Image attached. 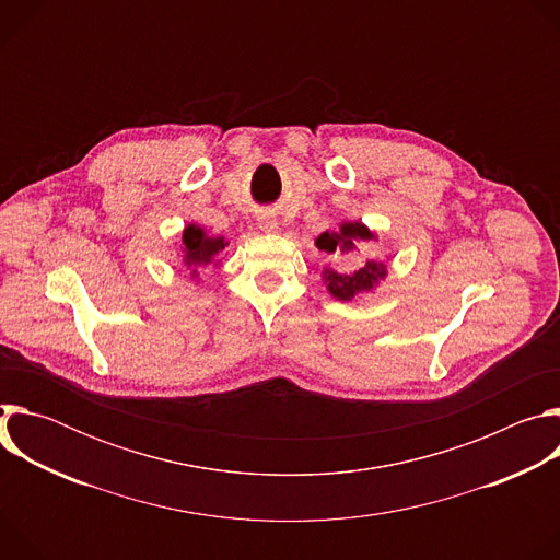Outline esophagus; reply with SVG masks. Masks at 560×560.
Segmentation results:
<instances>
[{
	"label": "esophagus",
	"instance_id": "obj_1",
	"mask_svg": "<svg viewBox=\"0 0 560 560\" xmlns=\"http://www.w3.org/2000/svg\"><path fill=\"white\" fill-rule=\"evenodd\" d=\"M259 228L266 232H272L277 228V219L272 214H261L259 217Z\"/></svg>",
	"mask_w": 560,
	"mask_h": 560
}]
</instances>
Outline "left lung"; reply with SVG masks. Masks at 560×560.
I'll list each match as a JSON object with an SVG mask.
<instances>
[{
  "instance_id": "obj_1",
  "label": "left lung",
  "mask_w": 560,
  "mask_h": 560,
  "mask_svg": "<svg viewBox=\"0 0 560 560\" xmlns=\"http://www.w3.org/2000/svg\"><path fill=\"white\" fill-rule=\"evenodd\" d=\"M359 238H372V232L363 225V223H343L341 225V232L337 234H330V232H324L322 236L316 238V246L335 255L337 250L339 253H350L354 248V242H359ZM326 283H328V290L332 296H337L339 301H350L354 299V294L359 292H365V290H372V285L385 277V266L383 264H374V261H368L365 268L352 272V275H341V272H335V270H326Z\"/></svg>"
}]
</instances>
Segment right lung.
I'll return each instance as SVG.
<instances>
[{"label":"right lung","instance_id":"right-lung-1","mask_svg":"<svg viewBox=\"0 0 560 560\" xmlns=\"http://www.w3.org/2000/svg\"><path fill=\"white\" fill-rule=\"evenodd\" d=\"M223 236H208L201 228L188 225L184 230V261L197 275L199 266L212 264L225 248Z\"/></svg>","mask_w":560,"mask_h":560}]
</instances>
